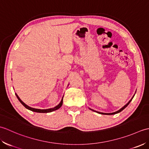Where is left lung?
I'll return each mask as SVG.
<instances>
[{"label": "left lung", "instance_id": "left-lung-1", "mask_svg": "<svg viewBox=\"0 0 149 149\" xmlns=\"http://www.w3.org/2000/svg\"><path fill=\"white\" fill-rule=\"evenodd\" d=\"M135 93H136V92H135ZM135 95V94H134ZM134 95H133V97H132V99L129 101V102L125 104V105L123 106V107H122L121 109H120L119 110H118L117 111H116V112H114V113H102V112H99V111H95V110H93V109H90H90H91V110H92V111H95V112H96V113H99V114H101V115H115V114H116V113H120V112H121L122 110H123L126 107H127L129 104V103L131 102V101L132 100V99H133V97H134Z\"/></svg>", "mask_w": 149, "mask_h": 149}]
</instances>
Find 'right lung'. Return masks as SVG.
<instances>
[{
	"label": "right lung",
	"mask_w": 149,
	"mask_h": 149,
	"mask_svg": "<svg viewBox=\"0 0 149 149\" xmlns=\"http://www.w3.org/2000/svg\"><path fill=\"white\" fill-rule=\"evenodd\" d=\"M16 96H17V97L18 98V100L20 101V102H21V104L23 105L26 108H27V109L29 110H31L32 111H34V112H36V113H50V112H52V111H56L57 109H59L60 107H61V106L63 105V97H64V95H63V97H62V99L61 100V102H59V104H58V105H57L56 106L52 107V108H49V109H36V108H33V107H31L29 106H27V104H25L23 101H22L20 99V97H19L18 96V95L17 93H15Z\"/></svg>",
	"instance_id": "obj_1"
}]
</instances>
